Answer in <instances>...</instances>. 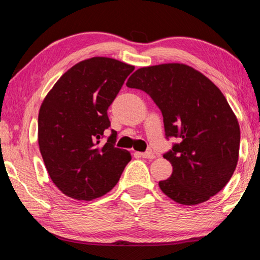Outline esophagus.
<instances>
[{
	"instance_id": "obj_1",
	"label": "esophagus",
	"mask_w": 260,
	"mask_h": 260,
	"mask_svg": "<svg viewBox=\"0 0 260 260\" xmlns=\"http://www.w3.org/2000/svg\"><path fill=\"white\" fill-rule=\"evenodd\" d=\"M136 156L139 157H144V158H148V160H152V158H155V154L152 152H146V153H140V152H136L135 153Z\"/></svg>"
}]
</instances>
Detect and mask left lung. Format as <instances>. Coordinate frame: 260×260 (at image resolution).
Returning <instances> with one entry per match:
<instances>
[{
  "label": "left lung",
  "instance_id": "1",
  "mask_svg": "<svg viewBox=\"0 0 260 260\" xmlns=\"http://www.w3.org/2000/svg\"><path fill=\"white\" fill-rule=\"evenodd\" d=\"M126 86L151 95L162 112L166 136L179 139L163 155L172 174L158 181L162 192L184 206H197L220 192L238 165L240 125L218 86L178 62L139 68Z\"/></svg>",
  "mask_w": 260,
  "mask_h": 260
}]
</instances>
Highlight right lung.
<instances>
[{
    "mask_svg": "<svg viewBox=\"0 0 260 260\" xmlns=\"http://www.w3.org/2000/svg\"><path fill=\"white\" fill-rule=\"evenodd\" d=\"M135 66L107 57L75 63L60 76L39 112L38 142L52 183L66 197L91 201L117 184L130 152L114 146L107 109Z\"/></svg>",
    "mask_w": 260,
    "mask_h": 260,
    "instance_id": "right-lung-1",
    "label": "right lung"
}]
</instances>
